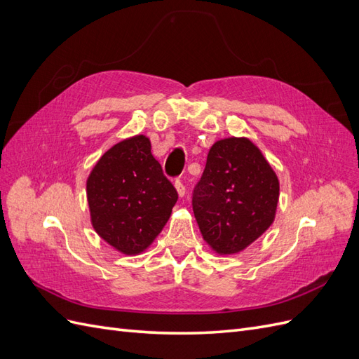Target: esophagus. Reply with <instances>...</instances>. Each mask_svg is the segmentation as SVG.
<instances>
[{
	"label": "esophagus",
	"mask_w": 359,
	"mask_h": 359,
	"mask_svg": "<svg viewBox=\"0 0 359 359\" xmlns=\"http://www.w3.org/2000/svg\"><path fill=\"white\" fill-rule=\"evenodd\" d=\"M175 189H177V191H178V196H180V198L186 196L187 190H186V186H184L182 180H177V181H175Z\"/></svg>",
	"instance_id": "obj_1"
}]
</instances>
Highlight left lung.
<instances>
[{
	"label": "left lung",
	"instance_id": "8db88e82",
	"mask_svg": "<svg viewBox=\"0 0 359 359\" xmlns=\"http://www.w3.org/2000/svg\"><path fill=\"white\" fill-rule=\"evenodd\" d=\"M278 196V178L260 149L232 136L211 147L193 191V212L205 243L217 255H235L273 224Z\"/></svg>",
	"mask_w": 359,
	"mask_h": 359
}]
</instances>
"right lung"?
<instances>
[{
  "label": "right lung",
  "mask_w": 359,
  "mask_h": 359,
  "mask_svg": "<svg viewBox=\"0 0 359 359\" xmlns=\"http://www.w3.org/2000/svg\"><path fill=\"white\" fill-rule=\"evenodd\" d=\"M91 224L119 253L145 252L168 223L178 193L151 154V142L136 135L115 144L86 180Z\"/></svg>",
  "instance_id": "right-lung-1"
}]
</instances>
